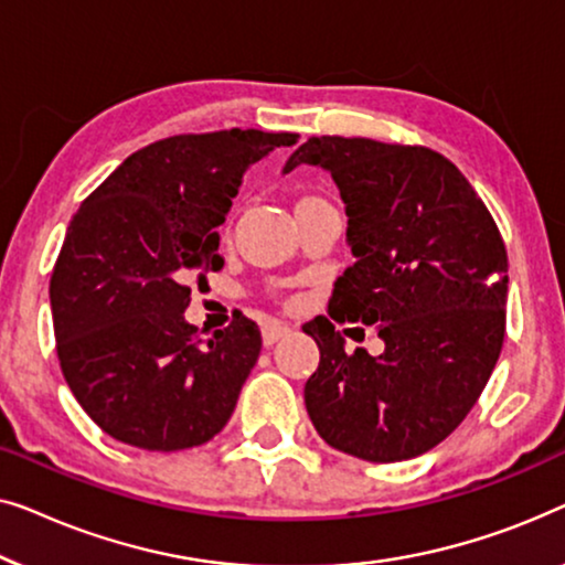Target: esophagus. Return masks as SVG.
<instances>
[{
  "label": "esophagus",
  "instance_id": "esophagus-1",
  "mask_svg": "<svg viewBox=\"0 0 565 565\" xmlns=\"http://www.w3.org/2000/svg\"><path fill=\"white\" fill-rule=\"evenodd\" d=\"M291 335V328L289 324H284V322H276V320H268L266 324H264V345H276L279 343V340H284V338H289Z\"/></svg>",
  "mask_w": 565,
  "mask_h": 565
}]
</instances>
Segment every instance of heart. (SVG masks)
<instances>
[{"mask_svg": "<svg viewBox=\"0 0 565 565\" xmlns=\"http://www.w3.org/2000/svg\"><path fill=\"white\" fill-rule=\"evenodd\" d=\"M317 202H322L320 196H315V194H301L299 200H297V212L305 210V206H309V204H317Z\"/></svg>", "mask_w": 565, "mask_h": 565, "instance_id": "b5f03b06", "label": "heart"}]
</instances>
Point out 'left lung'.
<instances>
[{"mask_svg":"<svg viewBox=\"0 0 565 565\" xmlns=\"http://www.w3.org/2000/svg\"><path fill=\"white\" fill-rule=\"evenodd\" d=\"M299 163L332 173L355 256L338 276L330 317L301 328L320 348L305 386L309 419L355 458L423 456L463 423L502 353V233L456 163L433 148L322 135L301 142L284 173ZM335 321L373 323L385 353L348 354Z\"/></svg>","mask_w":565,"mask_h":565,"instance_id":"8db88e82","label":"left lung"}]
</instances>
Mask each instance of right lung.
<instances>
[{"label":"right lung","mask_w":565,"mask_h":565,"mask_svg":"<svg viewBox=\"0 0 565 565\" xmlns=\"http://www.w3.org/2000/svg\"><path fill=\"white\" fill-rule=\"evenodd\" d=\"M297 138L171 135L125 158L71 217L51 274L55 353L109 438L171 452L227 425L264 340L245 315L200 338L186 281L222 268L217 227L245 169Z\"/></svg>","instance_id":"obj_1"}]
</instances>
